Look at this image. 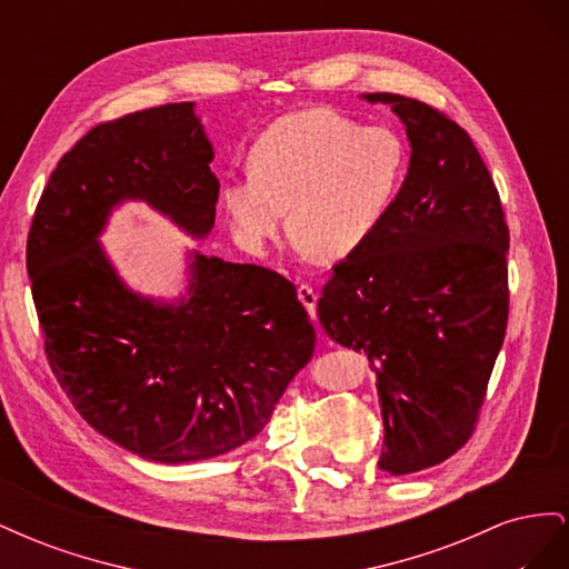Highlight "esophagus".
<instances>
[{"mask_svg":"<svg viewBox=\"0 0 569 569\" xmlns=\"http://www.w3.org/2000/svg\"><path fill=\"white\" fill-rule=\"evenodd\" d=\"M299 301L303 303V308L308 313H316V306H318V291L313 289V287H308V284H301L299 287Z\"/></svg>","mask_w":569,"mask_h":569,"instance_id":"34e87169","label":"esophagus"}]
</instances>
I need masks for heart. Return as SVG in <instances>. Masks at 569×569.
I'll use <instances>...</instances> for the list:
<instances>
[{
    "label": "heart",
    "mask_w": 569,
    "mask_h": 569,
    "mask_svg": "<svg viewBox=\"0 0 569 569\" xmlns=\"http://www.w3.org/2000/svg\"><path fill=\"white\" fill-rule=\"evenodd\" d=\"M408 161L396 130L363 128L332 109H303L261 132L251 173L226 184L222 203L247 244L278 234L291 209L297 242L318 261H339L382 226Z\"/></svg>",
    "instance_id": "heart-1"
}]
</instances>
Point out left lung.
<instances>
[{
	"instance_id": "1",
	"label": "left lung",
	"mask_w": 569,
	"mask_h": 569,
	"mask_svg": "<svg viewBox=\"0 0 569 569\" xmlns=\"http://www.w3.org/2000/svg\"><path fill=\"white\" fill-rule=\"evenodd\" d=\"M410 140L408 176L382 226L332 266L318 316L377 375L380 468L410 475L470 441L508 327L510 232L470 134L425 101L375 92Z\"/></svg>"
}]
</instances>
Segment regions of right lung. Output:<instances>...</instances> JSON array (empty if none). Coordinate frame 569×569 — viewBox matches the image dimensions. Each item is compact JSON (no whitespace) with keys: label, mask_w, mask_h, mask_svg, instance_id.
Instances as JSON below:
<instances>
[{"label":"right lung","mask_w":569,"mask_h":569,"mask_svg":"<svg viewBox=\"0 0 569 569\" xmlns=\"http://www.w3.org/2000/svg\"><path fill=\"white\" fill-rule=\"evenodd\" d=\"M192 101L94 126L38 201L26 263L57 382L99 435L159 462L228 453L270 422L316 351L297 287L253 263L194 256L189 299L153 303L118 280L97 237L123 199L192 234L220 182Z\"/></svg>","instance_id":"1"}]
</instances>
